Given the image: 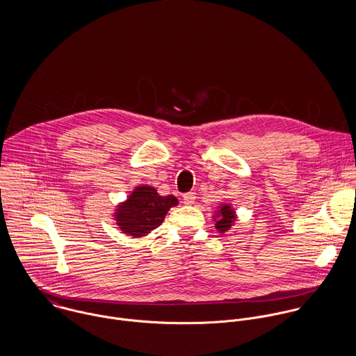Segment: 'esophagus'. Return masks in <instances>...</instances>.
Segmentation results:
<instances>
[{"label": "esophagus", "instance_id": "1", "mask_svg": "<svg viewBox=\"0 0 356 356\" xmlns=\"http://www.w3.org/2000/svg\"><path fill=\"white\" fill-rule=\"evenodd\" d=\"M195 200H196V193L189 192V193L184 195V204H186V205H192V204L195 203Z\"/></svg>", "mask_w": 356, "mask_h": 356}]
</instances>
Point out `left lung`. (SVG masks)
<instances>
[{
  "mask_svg": "<svg viewBox=\"0 0 356 356\" xmlns=\"http://www.w3.org/2000/svg\"><path fill=\"white\" fill-rule=\"evenodd\" d=\"M213 218L216 220L215 227L218 229V232L225 233L233 226V223L236 220V213L229 204H223L219 207V211L216 212V216H213Z\"/></svg>",
  "mask_w": 356,
  "mask_h": 356,
  "instance_id": "obj_1",
  "label": "left lung"
}]
</instances>
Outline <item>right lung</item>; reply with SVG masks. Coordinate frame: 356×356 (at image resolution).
<instances>
[{"instance_id": "right-lung-1", "label": "right lung", "mask_w": 356, "mask_h": 356, "mask_svg": "<svg viewBox=\"0 0 356 356\" xmlns=\"http://www.w3.org/2000/svg\"><path fill=\"white\" fill-rule=\"evenodd\" d=\"M177 204L175 196H160L152 186H138L116 208L115 219L123 233L143 237L159 227L168 209Z\"/></svg>"}]
</instances>
